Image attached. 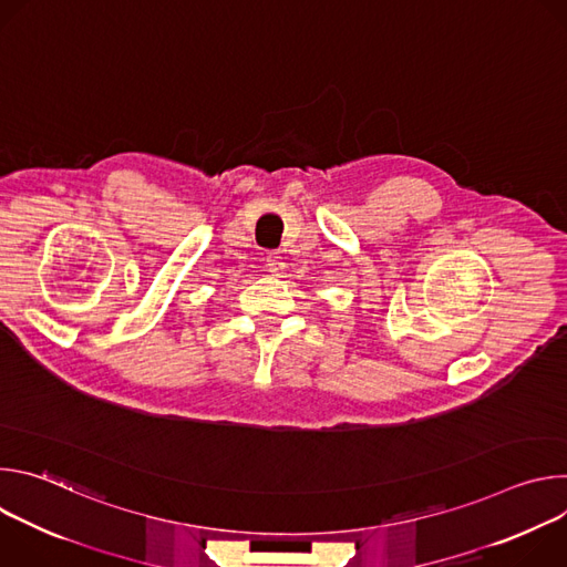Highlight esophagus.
I'll return each instance as SVG.
<instances>
[{
    "instance_id": "34e87169",
    "label": "esophagus",
    "mask_w": 567,
    "mask_h": 567,
    "mask_svg": "<svg viewBox=\"0 0 567 567\" xmlns=\"http://www.w3.org/2000/svg\"><path fill=\"white\" fill-rule=\"evenodd\" d=\"M267 269L271 271V274H280L282 269H285V262H282V256L280 254H269L267 256Z\"/></svg>"
}]
</instances>
